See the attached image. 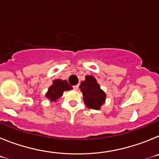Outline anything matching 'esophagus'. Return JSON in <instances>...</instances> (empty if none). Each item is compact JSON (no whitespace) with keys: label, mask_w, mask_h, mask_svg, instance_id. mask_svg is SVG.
<instances>
[{"label":"esophagus","mask_w":159,"mask_h":159,"mask_svg":"<svg viewBox=\"0 0 159 159\" xmlns=\"http://www.w3.org/2000/svg\"><path fill=\"white\" fill-rule=\"evenodd\" d=\"M73 88H74V90H77L79 88V85H75V86H73Z\"/></svg>","instance_id":"esophagus-1"}]
</instances>
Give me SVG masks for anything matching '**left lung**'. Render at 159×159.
<instances>
[{
    "instance_id": "left-lung-1",
    "label": "left lung",
    "mask_w": 159,
    "mask_h": 159,
    "mask_svg": "<svg viewBox=\"0 0 159 159\" xmlns=\"http://www.w3.org/2000/svg\"><path fill=\"white\" fill-rule=\"evenodd\" d=\"M80 88L86 106L90 109L99 110L105 102L106 93L101 89L95 77L86 75L85 80L81 82Z\"/></svg>"
}]
</instances>
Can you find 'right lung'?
Returning a JSON list of instances; mask_svg holds the SVG:
<instances>
[{
    "label": "right lung",
    "instance_id": "add662e5",
    "mask_svg": "<svg viewBox=\"0 0 159 159\" xmlns=\"http://www.w3.org/2000/svg\"><path fill=\"white\" fill-rule=\"evenodd\" d=\"M71 89H72V87L70 86L67 80H53L52 85L49 87L45 96L52 102H56L57 99L62 96L64 92Z\"/></svg>",
    "mask_w": 159,
    "mask_h": 159
}]
</instances>
